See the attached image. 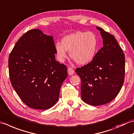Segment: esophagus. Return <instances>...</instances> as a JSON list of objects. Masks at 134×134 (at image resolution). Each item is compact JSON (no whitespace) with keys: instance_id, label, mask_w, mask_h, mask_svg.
<instances>
[{"instance_id":"obj_1","label":"esophagus","mask_w":134,"mask_h":134,"mask_svg":"<svg viewBox=\"0 0 134 134\" xmlns=\"http://www.w3.org/2000/svg\"><path fill=\"white\" fill-rule=\"evenodd\" d=\"M68 73L70 75H72L74 73V70L71 67L68 68Z\"/></svg>"}]
</instances>
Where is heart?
Returning <instances> with one entry per match:
<instances>
[{
  "label": "heart",
  "mask_w": 134,
  "mask_h": 134,
  "mask_svg": "<svg viewBox=\"0 0 134 134\" xmlns=\"http://www.w3.org/2000/svg\"><path fill=\"white\" fill-rule=\"evenodd\" d=\"M98 40L95 33L91 31H76L57 42L54 49L56 57L60 62H64L67 57V51H70V57L79 64L91 62L96 54Z\"/></svg>",
  "instance_id": "b5f03b06"
}]
</instances>
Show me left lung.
<instances>
[{
    "label": "left lung",
    "instance_id": "left-lung-1",
    "mask_svg": "<svg viewBox=\"0 0 134 134\" xmlns=\"http://www.w3.org/2000/svg\"><path fill=\"white\" fill-rule=\"evenodd\" d=\"M103 46L91 62L77 68L82 100L92 106L109 103L119 94L125 77V55L114 36L97 27Z\"/></svg>",
    "mask_w": 134,
    "mask_h": 134
}]
</instances>
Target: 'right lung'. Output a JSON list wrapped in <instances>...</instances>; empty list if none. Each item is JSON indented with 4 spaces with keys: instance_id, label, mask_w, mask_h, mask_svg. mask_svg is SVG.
Returning <instances> with one entry per match:
<instances>
[{
    "instance_id": "right-lung-1",
    "label": "right lung",
    "mask_w": 134,
    "mask_h": 134,
    "mask_svg": "<svg viewBox=\"0 0 134 134\" xmlns=\"http://www.w3.org/2000/svg\"><path fill=\"white\" fill-rule=\"evenodd\" d=\"M53 36L40 30L27 31L9 57V76L17 95L31 108L46 110L59 100L67 69L55 59Z\"/></svg>"
}]
</instances>
